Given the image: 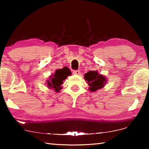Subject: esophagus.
<instances>
[{
  "mask_svg": "<svg viewBox=\"0 0 149 149\" xmlns=\"http://www.w3.org/2000/svg\"><path fill=\"white\" fill-rule=\"evenodd\" d=\"M73 73L75 75H79L80 74V71L79 70H74L73 71Z\"/></svg>",
  "mask_w": 149,
  "mask_h": 149,
  "instance_id": "1",
  "label": "esophagus"
}]
</instances>
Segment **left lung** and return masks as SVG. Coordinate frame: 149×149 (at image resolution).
Listing matches in <instances>:
<instances>
[{"label":"left lung","mask_w":149,"mask_h":149,"mask_svg":"<svg viewBox=\"0 0 149 149\" xmlns=\"http://www.w3.org/2000/svg\"><path fill=\"white\" fill-rule=\"evenodd\" d=\"M85 79L89 85V90L95 92L104 86L107 83V78L104 75L99 74L97 71H89L85 74Z\"/></svg>","instance_id":"obj_1"}]
</instances>
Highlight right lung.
Masks as SVG:
<instances>
[{"label":"right lung","instance_id":"add662e5","mask_svg":"<svg viewBox=\"0 0 149 149\" xmlns=\"http://www.w3.org/2000/svg\"><path fill=\"white\" fill-rule=\"evenodd\" d=\"M71 74L70 70L65 67L62 69L56 70L54 74L50 75L49 79L47 81V87L49 89H54L56 92H59L62 88L61 85L63 84V81Z\"/></svg>","mask_w":149,"mask_h":149}]
</instances>
